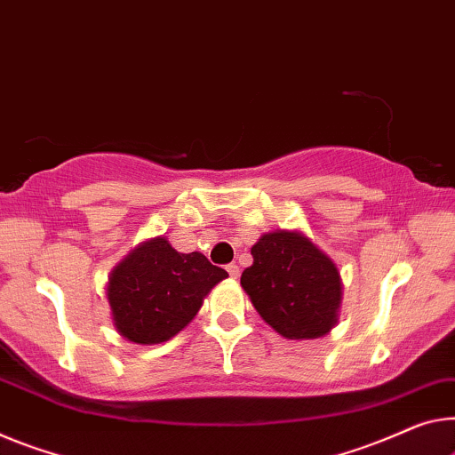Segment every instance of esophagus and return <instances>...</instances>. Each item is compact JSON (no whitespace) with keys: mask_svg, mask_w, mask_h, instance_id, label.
I'll list each match as a JSON object with an SVG mask.
<instances>
[{"mask_svg":"<svg viewBox=\"0 0 455 455\" xmlns=\"http://www.w3.org/2000/svg\"><path fill=\"white\" fill-rule=\"evenodd\" d=\"M228 272H229V278H234V281H237V278H240V267H237V264H229Z\"/></svg>","mask_w":455,"mask_h":455,"instance_id":"1","label":"esophagus"}]
</instances>
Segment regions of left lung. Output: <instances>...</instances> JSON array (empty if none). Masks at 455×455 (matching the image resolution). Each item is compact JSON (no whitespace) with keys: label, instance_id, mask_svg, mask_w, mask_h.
<instances>
[{"label":"left lung","instance_id":"left-lung-1","mask_svg":"<svg viewBox=\"0 0 455 455\" xmlns=\"http://www.w3.org/2000/svg\"><path fill=\"white\" fill-rule=\"evenodd\" d=\"M254 264L240 284L267 323L286 339H317L339 319L341 275L299 229H275L251 246Z\"/></svg>","mask_w":455,"mask_h":455}]
</instances>
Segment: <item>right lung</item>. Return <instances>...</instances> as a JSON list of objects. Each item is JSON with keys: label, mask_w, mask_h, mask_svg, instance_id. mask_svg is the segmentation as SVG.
Segmentation results:
<instances>
[{"label": "right lung", "mask_w": 455, "mask_h": 455, "mask_svg": "<svg viewBox=\"0 0 455 455\" xmlns=\"http://www.w3.org/2000/svg\"><path fill=\"white\" fill-rule=\"evenodd\" d=\"M228 272L201 251L180 254L164 235L150 237L116 264L108 281L111 321L140 346L163 344L197 315L204 299Z\"/></svg>", "instance_id": "add662e5"}]
</instances>
